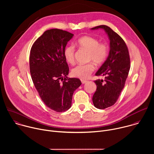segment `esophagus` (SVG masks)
Returning a JSON list of instances; mask_svg holds the SVG:
<instances>
[{
    "label": "esophagus",
    "mask_w": 154,
    "mask_h": 154,
    "mask_svg": "<svg viewBox=\"0 0 154 154\" xmlns=\"http://www.w3.org/2000/svg\"><path fill=\"white\" fill-rule=\"evenodd\" d=\"M81 82H82V83L83 84L86 83L87 82V81H86V80H81Z\"/></svg>",
    "instance_id": "34e87169"
}]
</instances>
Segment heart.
<instances>
[{
    "mask_svg": "<svg viewBox=\"0 0 154 154\" xmlns=\"http://www.w3.org/2000/svg\"><path fill=\"white\" fill-rule=\"evenodd\" d=\"M76 45L81 49L89 52L88 60L93 61L97 65H101L104 63L108 54V47L105 43L99 42L94 37L83 36L76 42ZM64 56L68 63L73 64L75 63V48L69 45L65 48ZM95 70V66L93 62L87 64L77 65L72 70V74L76 77L84 80L88 78Z\"/></svg>",
    "mask_w": 154,
    "mask_h": 154,
    "instance_id": "b5f03b06",
    "label": "heart"
}]
</instances>
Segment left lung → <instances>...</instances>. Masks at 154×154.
Masks as SVG:
<instances>
[{"mask_svg":"<svg viewBox=\"0 0 154 154\" xmlns=\"http://www.w3.org/2000/svg\"><path fill=\"white\" fill-rule=\"evenodd\" d=\"M103 29L109 39V55L96 73V75H103L105 80H97L94 82L97 89L93 96L95 107L105 109L113 105L125 86L130 68L128 50L123 39L110 27L105 25L96 26L92 30Z\"/></svg>","mask_w":154,"mask_h":154,"instance_id":"obj_1","label":"left lung"}]
</instances>
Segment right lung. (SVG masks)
<instances>
[{
    "label": "right lung",
    "instance_id": "1",
    "mask_svg": "<svg viewBox=\"0 0 154 154\" xmlns=\"http://www.w3.org/2000/svg\"><path fill=\"white\" fill-rule=\"evenodd\" d=\"M73 35L57 29L46 30L30 50V72L35 88L45 104L57 112L71 108L73 93L82 84L79 79L67 77L64 51Z\"/></svg>",
    "mask_w": 154,
    "mask_h": 154
}]
</instances>
